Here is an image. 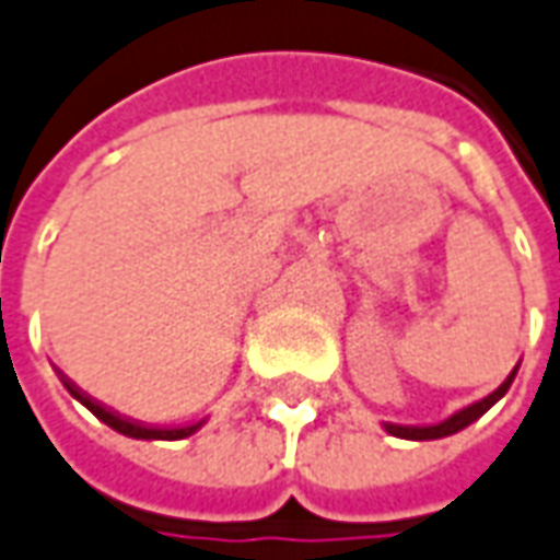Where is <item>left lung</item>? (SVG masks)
Returning <instances> with one entry per match:
<instances>
[{
    "label": "left lung",
    "instance_id": "8db88e82",
    "mask_svg": "<svg viewBox=\"0 0 560 560\" xmlns=\"http://www.w3.org/2000/svg\"><path fill=\"white\" fill-rule=\"evenodd\" d=\"M515 374H518V368H512V374L505 376L503 383L497 386V389L490 392V395H485L481 401H475V405H469V408L456 410V413H451L447 420H441V423H432V425H398V423H383V429L389 432V435H395V439H408V441H435V439H447V435H454V432H459V429H466V425H471L478 417H485L500 398H503L505 392H509V386H512V380H515Z\"/></svg>",
    "mask_w": 560,
    "mask_h": 560
}]
</instances>
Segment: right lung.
I'll return each instance as SVG.
<instances>
[{
    "label": "right lung",
    "instance_id": "right-lung-1",
    "mask_svg": "<svg viewBox=\"0 0 560 560\" xmlns=\"http://www.w3.org/2000/svg\"><path fill=\"white\" fill-rule=\"evenodd\" d=\"M60 380H63V386H67V392H70L75 401H82L85 408L101 420V423H106L109 429H116V432H121V435H128V439H140V441H180V439H189L192 432H199L201 425H205V420H199V423H189V425H174V429H159V425H147L140 423V420H131V417H121L119 410L106 408V405H101L97 398H91L89 392H82L72 380H67V376L60 374Z\"/></svg>",
    "mask_w": 560,
    "mask_h": 560
}]
</instances>
